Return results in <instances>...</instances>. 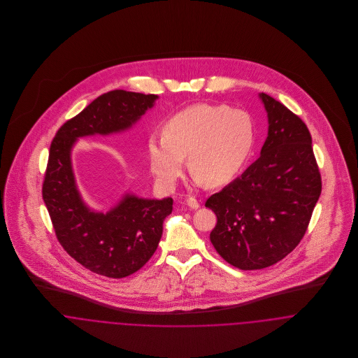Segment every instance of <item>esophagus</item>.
I'll list each match as a JSON object with an SVG mask.
<instances>
[{
    "label": "esophagus",
    "instance_id": "34e87169",
    "mask_svg": "<svg viewBox=\"0 0 358 358\" xmlns=\"http://www.w3.org/2000/svg\"><path fill=\"white\" fill-rule=\"evenodd\" d=\"M186 205L190 206V208H193V209L200 208V203H199L196 199H193V197H189V199L186 200Z\"/></svg>",
    "mask_w": 358,
    "mask_h": 358
}]
</instances>
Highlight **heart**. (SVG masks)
<instances>
[{"label":"heart","instance_id":"1","mask_svg":"<svg viewBox=\"0 0 358 358\" xmlns=\"http://www.w3.org/2000/svg\"><path fill=\"white\" fill-rule=\"evenodd\" d=\"M254 142L255 128L247 111L197 103L171 115L162 136H149L148 157L154 176L166 189L182 176L186 155L193 180L217 187L241 171Z\"/></svg>","mask_w":358,"mask_h":358}]
</instances>
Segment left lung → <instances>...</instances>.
Here are the masks:
<instances>
[{"label":"left lung","instance_id":"8db88e82","mask_svg":"<svg viewBox=\"0 0 358 358\" xmlns=\"http://www.w3.org/2000/svg\"><path fill=\"white\" fill-rule=\"evenodd\" d=\"M259 99L268 122L260 157L205 203L217 217L212 245L241 270L268 267L292 252L321 194L306 124L274 98Z\"/></svg>","mask_w":358,"mask_h":358}]
</instances>
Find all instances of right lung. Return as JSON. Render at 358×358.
<instances>
[{
	"mask_svg": "<svg viewBox=\"0 0 358 358\" xmlns=\"http://www.w3.org/2000/svg\"><path fill=\"white\" fill-rule=\"evenodd\" d=\"M157 99L153 94L110 91L64 122L52 141L43 199L56 237L78 263L110 278L134 274L153 256L173 200L127 192L108 210H96L78 190L71 152L80 138L131 129Z\"/></svg>",
	"mask_w": 358,
	"mask_h": 358,
	"instance_id": "add662e5",
	"label": "right lung"
}]
</instances>
